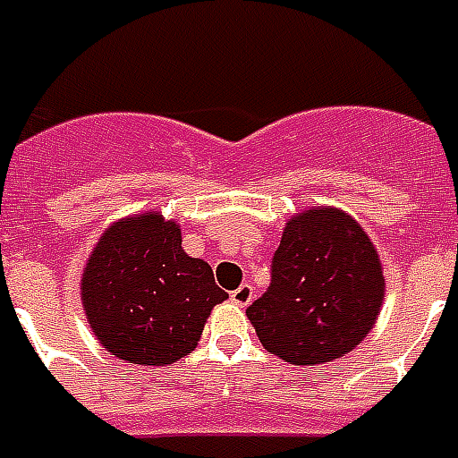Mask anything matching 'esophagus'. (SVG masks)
I'll return each instance as SVG.
<instances>
[{"label":"esophagus","instance_id":"34e87169","mask_svg":"<svg viewBox=\"0 0 458 458\" xmlns=\"http://www.w3.org/2000/svg\"><path fill=\"white\" fill-rule=\"evenodd\" d=\"M252 298H255V289H252L250 284H242V286H238V289L230 293V301H233L235 306H242V308H245Z\"/></svg>","mask_w":458,"mask_h":458}]
</instances>
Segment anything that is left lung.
Returning a JSON list of instances; mask_svg holds the SVG:
<instances>
[{
	"instance_id": "obj_1",
	"label": "left lung",
	"mask_w": 458,
	"mask_h": 458,
	"mask_svg": "<svg viewBox=\"0 0 458 458\" xmlns=\"http://www.w3.org/2000/svg\"><path fill=\"white\" fill-rule=\"evenodd\" d=\"M386 279L374 242L337 208L298 213L272 259V284L247 308L264 350L296 367L350 354L374 327Z\"/></svg>"
}]
</instances>
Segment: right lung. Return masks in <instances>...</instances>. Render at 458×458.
<instances>
[{"label": "right lung", "mask_w": 458, "mask_h": 458, "mask_svg": "<svg viewBox=\"0 0 458 458\" xmlns=\"http://www.w3.org/2000/svg\"><path fill=\"white\" fill-rule=\"evenodd\" d=\"M228 298L208 262L182 250V230L140 213L104 230L82 274L91 333L128 364L165 367L194 352L213 306Z\"/></svg>", "instance_id": "1"}]
</instances>
